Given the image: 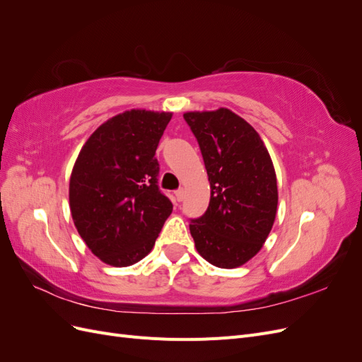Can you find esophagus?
Wrapping results in <instances>:
<instances>
[{
	"mask_svg": "<svg viewBox=\"0 0 362 362\" xmlns=\"http://www.w3.org/2000/svg\"><path fill=\"white\" fill-rule=\"evenodd\" d=\"M175 196H177V201L181 202V201L184 199V190H182V189L177 190V192H175Z\"/></svg>",
	"mask_w": 362,
	"mask_h": 362,
	"instance_id": "1",
	"label": "esophagus"
}]
</instances>
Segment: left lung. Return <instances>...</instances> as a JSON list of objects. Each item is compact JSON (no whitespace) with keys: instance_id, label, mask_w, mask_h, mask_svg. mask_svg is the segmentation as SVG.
Wrapping results in <instances>:
<instances>
[{"instance_id":"left-lung-1","label":"left lung","mask_w":362,"mask_h":362,"mask_svg":"<svg viewBox=\"0 0 362 362\" xmlns=\"http://www.w3.org/2000/svg\"><path fill=\"white\" fill-rule=\"evenodd\" d=\"M184 119L199 144L211 189L206 211L190 218V234L210 264L235 269L258 254L275 222L272 158L257 131L228 108Z\"/></svg>"}]
</instances>
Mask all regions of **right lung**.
<instances>
[{
    "label": "right lung",
    "mask_w": 362,
    "mask_h": 362,
    "mask_svg": "<svg viewBox=\"0 0 362 362\" xmlns=\"http://www.w3.org/2000/svg\"><path fill=\"white\" fill-rule=\"evenodd\" d=\"M172 113L129 110L87 139L69 181L76 231L93 254L115 267L145 258L172 213L158 189V141Z\"/></svg>",
    "instance_id": "right-lung-1"
}]
</instances>
